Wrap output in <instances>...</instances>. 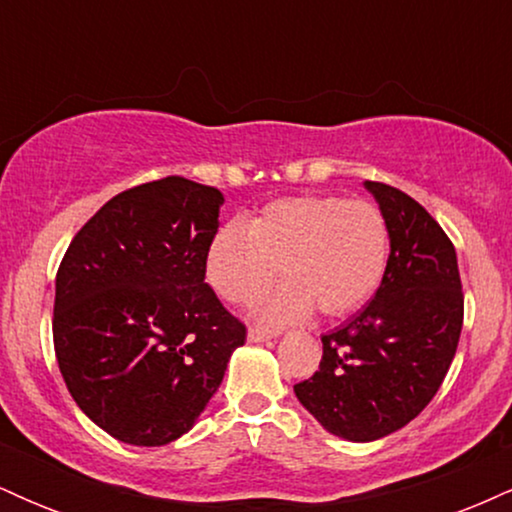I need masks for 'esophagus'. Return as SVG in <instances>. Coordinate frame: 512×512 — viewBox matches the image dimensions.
<instances>
[{"label":"esophagus","instance_id":"esophagus-1","mask_svg":"<svg viewBox=\"0 0 512 512\" xmlns=\"http://www.w3.org/2000/svg\"><path fill=\"white\" fill-rule=\"evenodd\" d=\"M276 337V332H269V330H262V327H250L248 330V339L250 342H267V339Z\"/></svg>","mask_w":512,"mask_h":512}]
</instances>
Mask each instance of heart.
Returning <instances> with one entry per match:
<instances>
[{
	"label": "heart",
	"instance_id": "obj_1",
	"mask_svg": "<svg viewBox=\"0 0 512 512\" xmlns=\"http://www.w3.org/2000/svg\"><path fill=\"white\" fill-rule=\"evenodd\" d=\"M387 257L390 233L375 204L303 195L267 204L248 226H223L209 245L207 276L226 301L248 305L281 267L289 281L264 305L267 320L291 322L313 308L339 317L378 291Z\"/></svg>",
	"mask_w": 512,
	"mask_h": 512
}]
</instances>
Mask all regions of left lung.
Returning <instances> with one entry per match:
<instances>
[{
    "label": "left lung",
    "instance_id": "1",
    "mask_svg": "<svg viewBox=\"0 0 512 512\" xmlns=\"http://www.w3.org/2000/svg\"><path fill=\"white\" fill-rule=\"evenodd\" d=\"M390 233L378 291L322 334L313 378L293 385L325 431L370 443L407 426L443 383L462 332L464 296L450 238L416 199L366 180Z\"/></svg>",
    "mask_w": 512,
    "mask_h": 512
}]
</instances>
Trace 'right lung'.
<instances>
[{"label": "right lung", "instance_id": "obj_1", "mask_svg": "<svg viewBox=\"0 0 512 512\" xmlns=\"http://www.w3.org/2000/svg\"><path fill=\"white\" fill-rule=\"evenodd\" d=\"M216 187L170 178L105 202L57 269L52 339L69 395L129 445L185 436L219 390L245 325L204 281Z\"/></svg>", "mask_w": 512, "mask_h": 512}]
</instances>
